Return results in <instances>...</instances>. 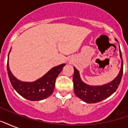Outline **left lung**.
Listing matches in <instances>:
<instances>
[{
    "label": "left lung",
    "mask_w": 128,
    "mask_h": 128,
    "mask_svg": "<svg viewBox=\"0 0 128 128\" xmlns=\"http://www.w3.org/2000/svg\"><path fill=\"white\" fill-rule=\"evenodd\" d=\"M120 58L122 59L121 70L118 76L108 84L100 86H91L87 85L82 82L80 78L79 72L76 68L74 67V90L75 94L77 97L86 102V103L94 104L101 102L112 94L116 92L119 86L123 75V60L122 56L121 50H120Z\"/></svg>",
    "instance_id": "1"
}]
</instances>
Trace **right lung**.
Returning a JSON list of instances; mask_svg holds the SVG:
<instances>
[{
	"label": "right lung",
	"instance_id": "obj_1",
	"mask_svg": "<svg viewBox=\"0 0 128 128\" xmlns=\"http://www.w3.org/2000/svg\"><path fill=\"white\" fill-rule=\"evenodd\" d=\"M65 65L62 64L54 67L42 78L34 82H23L17 80L9 69L8 61L7 62V71L11 84L20 95L28 100L39 101L49 97L53 93L56 78Z\"/></svg>",
	"mask_w": 128,
	"mask_h": 128
}]
</instances>
